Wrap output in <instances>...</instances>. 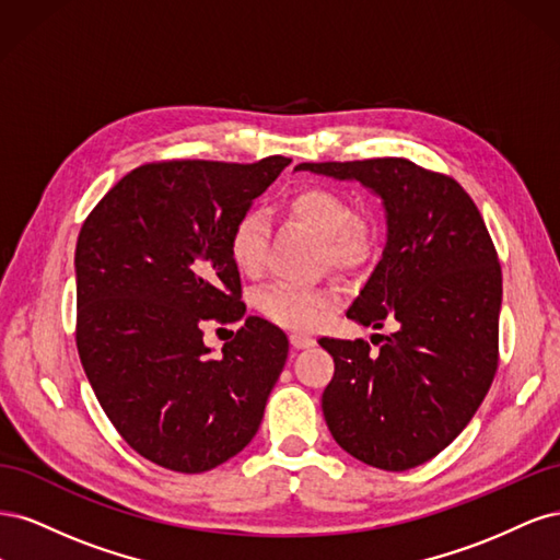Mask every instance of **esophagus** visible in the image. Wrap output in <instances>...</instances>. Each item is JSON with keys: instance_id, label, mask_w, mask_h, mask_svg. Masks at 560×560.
Here are the masks:
<instances>
[{"instance_id": "obj_1", "label": "esophagus", "mask_w": 560, "mask_h": 560, "mask_svg": "<svg viewBox=\"0 0 560 560\" xmlns=\"http://www.w3.org/2000/svg\"><path fill=\"white\" fill-rule=\"evenodd\" d=\"M290 343H292L296 350H301V348H311V346H315V338H311V336H306V334H299V331H294V334L290 336Z\"/></svg>"}]
</instances>
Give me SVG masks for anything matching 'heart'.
Instances as JSON below:
<instances>
[{
    "label": "heart",
    "instance_id": "1",
    "mask_svg": "<svg viewBox=\"0 0 560 560\" xmlns=\"http://www.w3.org/2000/svg\"><path fill=\"white\" fill-rule=\"evenodd\" d=\"M284 210L296 224L315 233L319 259L338 273H352L369 264L376 252V229L364 214H354L350 200L325 184L299 186L284 200ZM268 219L247 210L235 219L229 233V252L235 268L247 278H259L266 266ZM257 306L264 317L287 329H315L338 306L331 287H296L290 282L268 284L259 292Z\"/></svg>",
    "mask_w": 560,
    "mask_h": 560
}]
</instances>
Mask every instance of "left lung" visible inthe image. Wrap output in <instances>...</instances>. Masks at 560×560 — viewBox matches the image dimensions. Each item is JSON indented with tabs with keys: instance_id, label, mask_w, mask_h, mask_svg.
Returning a JSON list of instances; mask_svg holds the SVG:
<instances>
[{
	"instance_id": "1",
	"label": "left lung",
	"mask_w": 560,
	"mask_h": 560,
	"mask_svg": "<svg viewBox=\"0 0 560 560\" xmlns=\"http://www.w3.org/2000/svg\"><path fill=\"white\" fill-rule=\"evenodd\" d=\"M296 171L358 179L383 198V257L346 315L374 329L395 319L399 329L378 350L364 338H319L334 358L322 411L336 444L358 460L387 471L418 467L467 428L495 378V245L463 186L409 159L301 163Z\"/></svg>"
}]
</instances>
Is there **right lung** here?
I'll return each instance as SVG.
<instances>
[{"mask_svg":"<svg viewBox=\"0 0 560 560\" xmlns=\"http://www.w3.org/2000/svg\"><path fill=\"white\" fill-rule=\"evenodd\" d=\"M284 165V156L144 163L79 231L83 371L124 442L165 469L200 474L241 453L280 378L290 341L245 315L229 233ZM235 320L242 329L214 359L205 329Z\"/></svg>","mask_w":560,"mask_h":560,"instance_id":"obj_1","label":"right lung"}]
</instances>
